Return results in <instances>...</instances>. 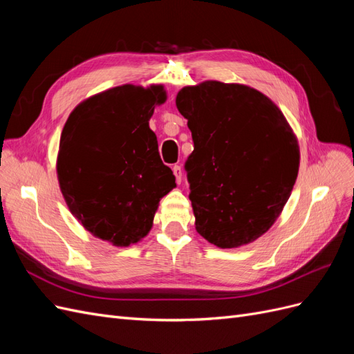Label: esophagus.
<instances>
[{"label":"esophagus","instance_id":"34e87169","mask_svg":"<svg viewBox=\"0 0 354 354\" xmlns=\"http://www.w3.org/2000/svg\"><path fill=\"white\" fill-rule=\"evenodd\" d=\"M173 173H174V176H176L177 183L180 185V183H181V177H183V173H181V167H180V165H174V167H173Z\"/></svg>","mask_w":354,"mask_h":354}]
</instances>
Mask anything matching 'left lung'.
<instances>
[{"label": "left lung", "mask_w": 354, "mask_h": 354, "mask_svg": "<svg viewBox=\"0 0 354 354\" xmlns=\"http://www.w3.org/2000/svg\"><path fill=\"white\" fill-rule=\"evenodd\" d=\"M194 152L186 169L196 232L238 248L269 230L291 196L299 146L285 115L245 84L203 81L176 97Z\"/></svg>", "instance_id": "left-lung-1"}]
</instances>
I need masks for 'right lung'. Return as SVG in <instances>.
<instances>
[{
  "instance_id": "add662e5",
  "label": "right lung",
  "mask_w": 354,
  "mask_h": 354,
  "mask_svg": "<svg viewBox=\"0 0 354 354\" xmlns=\"http://www.w3.org/2000/svg\"><path fill=\"white\" fill-rule=\"evenodd\" d=\"M165 102L162 84H124L82 100L62 130L56 160L62 195L85 230L113 246L147 236L159 201L176 187L149 127Z\"/></svg>"
}]
</instances>
